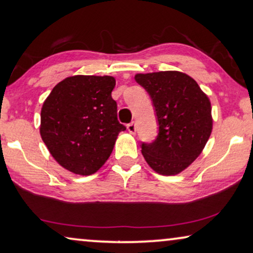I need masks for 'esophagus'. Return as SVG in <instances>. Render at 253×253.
<instances>
[{
  "label": "esophagus",
  "instance_id": "esophagus-1",
  "mask_svg": "<svg viewBox=\"0 0 253 253\" xmlns=\"http://www.w3.org/2000/svg\"><path fill=\"white\" fill-rule=\"evenodd\" d=\"M126 127H127V131H129V132H130L131 134L136 133L137 127H136V124H134V122H131V123L127 124Z\"/></svg>",
  "mask_w": 253,
  "mask_h": 253
}]
</instances>
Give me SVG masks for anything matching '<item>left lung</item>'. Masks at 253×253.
Wrapping results in <instances>:
<instances>
[{"mask_svg": "<svg viewBox=\"0 0 253 253\" xmlns=\"http://www.w3.org/2000/svg\"><path fill=\"white\" fill-rule=\"evenodd\" d=\"M157 112L158 138L141 145V153L155 172L165 176L185 170L202 153L213 129L212 107L197 82L181 71L136 74Z\"/></svg>", "mask_w": 253, "mask_h": 253, "instance_id": "8db88e82", "label": "left lung"}]
</instances>
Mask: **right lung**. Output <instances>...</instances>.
<instances>
[{
    "mask_svg": "<svg viewBox=\"0 0 253 253\" xmlns=\"http://www.w3.org/2000/svg\"><path fill=\"white\" fill-rule=\"evenodd\" d=\"M113 76L76 75L51 89L41 108L40 134L58 165L77 175L99 170L121 131Z\"/></svg>",
    "mask_w": 253,
    "mask_h": 253,
    "instance_id": "add662e5",
    "label": "right lung"
}]
</instances>
